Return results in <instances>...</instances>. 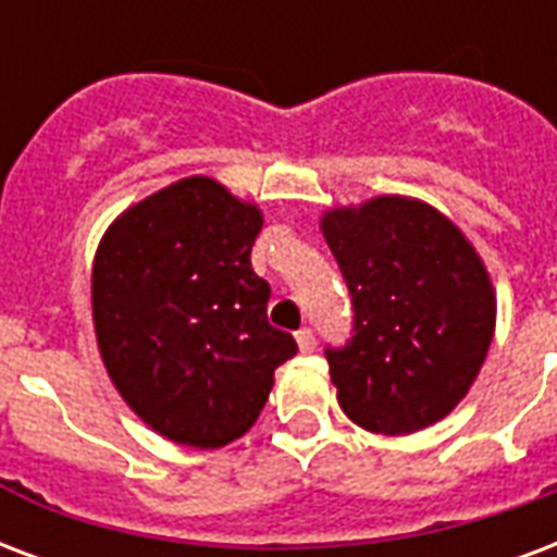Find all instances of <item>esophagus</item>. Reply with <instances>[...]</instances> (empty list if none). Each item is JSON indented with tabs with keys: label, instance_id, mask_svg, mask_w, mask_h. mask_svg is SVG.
Instances as JSON below:
<instances>
[{
	"label": "esophagus",
	"instance_id": "esophagus-1",
	"mask_svg": "<svg viewBox=\"0 0 557 557\" xmlns=\"http://www.w3.org/2000/svg\"><path fill=\"white\" fill-rule=\"evenodd\" d=\"M297 347H300V354H312L315 350V335H312V330L309 326H304V330H297Z\"/></svg>",
	"mask_w": 557,
	"mask_h": 557
}]
</instances>
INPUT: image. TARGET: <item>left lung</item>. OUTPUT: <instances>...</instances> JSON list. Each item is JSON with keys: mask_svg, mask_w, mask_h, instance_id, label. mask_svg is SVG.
Wrapping results in <instances>:
<instances>
[{"mask_svg": "<svg viewBox=\"0 0 557 557\" xmlns=\"http://www.w3.org/2000/svg\"><path fill=\"white\" fill-rule=\"evenodd\" d=\"M321 233L354 300V338L326 347L342 411L376 435L447 418L494 342L496 292L476 248L409 195L333 207Z\"/></svg>", "mask_w": 557, "mask_h": 557, "instance_id": "obj_1", "label": "left lung"}]
</instances>
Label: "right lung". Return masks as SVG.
Returning <instances> with one entry per match:
<instances>
[{"instance_id": "right-lung-1", "label": "right lung", "mask_w": 557, "mask_h": 557, "mask_svg": "<svg viewBox=\"0 0 557 557\" xmlns=\"http://www.w3.org/2000/svg\"><path fill=\"white\" fill-rule=\"evenodd\" d=\"M260 231L257 203L193 175L127 207L96 250L92 324L110 382L148 430L184 447L242 438L297 354L250 269Z\"/></svg>"}]
</instances>
